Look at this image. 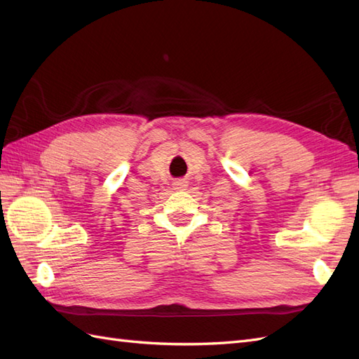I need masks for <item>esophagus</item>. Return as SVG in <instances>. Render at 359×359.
Masks as SVG:
<instances>
[{"label":"esophagus","instance_id":"1","mask_svg":"<svg viewBox=\"0 0 359 359\" xmlns=\"http://www.w3.org/2000/svg\"><path fill=\"white\" fill-rule=\"evenodd\" d=\"M172 187H174V189L182 191L183 188L188 187V180H187V179H177V180H174V182H172Z\"/></svg>","mask_w":359,"mask_h":359}]
</instances>
